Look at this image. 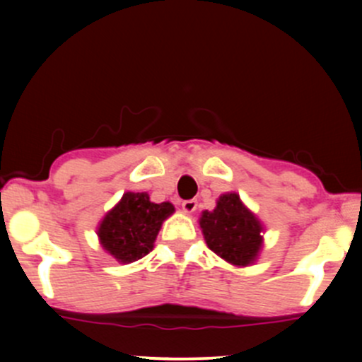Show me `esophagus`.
<instances>
[{
	"label": "esophagus",
	"mask_w": 362,
	"mask_h": 362,
	"mask_svg": "<svg viewBox=\"0 0 362 362\" xmlns=\"http://www.w3.org/2000/svg\"><path fill=\"white\" fill-rule=\"evenodd\" d=\"M182 209H184V213L187 214L194 213V211L197 209V201H194V199H190V201H184L182 202Z\"/></svg>",
	"instance_id": "esophagus-1"
}]
</instances>
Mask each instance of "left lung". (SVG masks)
Instances as JSON below:
<instances>
[{"mask_svg": "<svg viewBox=\"0 0 362 362\" xmlns=\"http://www.w3.org/2000/svg\"><path fill=\"white\" fill-rule=\"evenodd\" d=\"M207 247L231 265L247 267L262 250L264 226L236 192L223 194L199 219Z\"/></svg>", "mask_w": 362, "mask_h": 362, "instance_id": "8db88e82", "label": "left lung"}]
</instances>
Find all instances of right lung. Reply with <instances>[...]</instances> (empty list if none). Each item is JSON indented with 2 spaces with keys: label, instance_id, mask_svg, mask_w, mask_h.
Wrapping results in <instances>:
<instances>
[{
  "label": "right lung",
  "instance_id": "1",
  "mask_svg": "<svg viewBox=\"0 0 362 362\" xmlns=\"http://www.w3.org/2000/svg\"><path fill=\"white\" fill-rule=\"evenodd\" d=\"M173 211L170 202L149 201L146 192H126L98 224L103 250L122 264L143 259L153 250L161 224Z\"/></svg>",
  "mask_w": 362,
  "mask_h": 362
}]
</instances>
